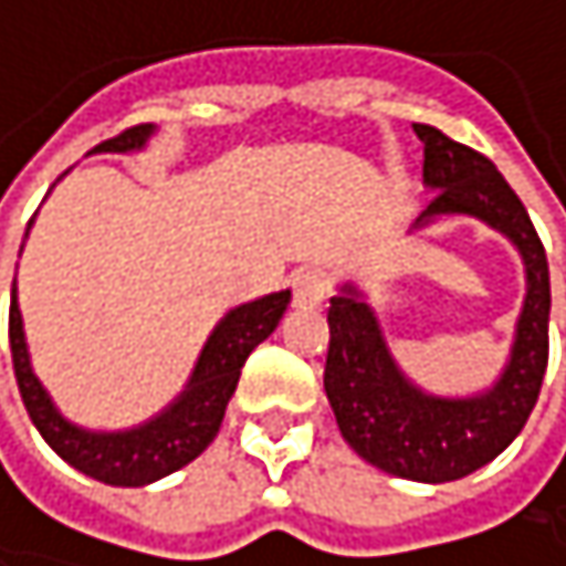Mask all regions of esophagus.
Returning a JSON list of instances; mask_svg holds the SVG:
<instances>
[{"mask_svg": "<svg viewBox=\"0 0 566 566\" xmlns=\"http://www.w3.org/2000/svg\"><path fill=\"white\" fill-rule=\"evenodd\" d=\"M292 292H295V308H318L332 292V274L325 268H302L292 277Z\"/></svg>", "mask_w": 566, "mask_h": 566, "instance_id": "obj_1", "label": "esophagus"}]
</instances>
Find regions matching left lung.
<instances>
[{
    "instance_id": "obj_1",
    "label": "left lung",
    "mask_w": 566,
    "mask_h": 566,
    "mask_svg": "<svg viewBox=\"0 0 566 566\" xmlns=\"http://www.w3.org/2000/svg\"><path fill=\"white\" fill-rule=\"evenodd\" d=\"M415 132L424 145V181L438 188L421 218H484L524 254L527 302L517 322L511 365L494 391L481 398H428L401 378L388 358L375 315L355 298L352 289H345L328 308L332 342L325 361V391L342 438L355 454L395 478L444 484L494 461L527 424L551 352V274L537 228L494 161L448 138L434 125L415 122Z\"/></svg>"
}]
</instances>
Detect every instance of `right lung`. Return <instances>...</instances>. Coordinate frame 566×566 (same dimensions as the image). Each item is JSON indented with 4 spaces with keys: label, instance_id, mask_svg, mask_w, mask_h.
I'll return each mask as SVG.
<instances>
[{
    "label": "right lung",
    "instance_id": "obj_1",
    "mask_svg": "<svg viewBox=\"0 0 566 566\" xmlns=\"http://www.w3.org/2000/svg\"><path fill=\"white\" fill-rule=\"evenodd\" d=\"M151 125H132L118 132L115 138L95 145V151H132L148 138ZM292 302V292H274L268 298H258L251 305L234 308L208 338L201 361L195 368L191 388L181 395L178 405H171L161 418L122 431V434H88L69 424L42 391L39 378L29 368V352L22 338V318L15 305V281H12V305H9V348H12V368L19 381L22 405L45 438V444L69 461L75 471L115 484V488H142L151 484L188 461H195L218 434L224 421V408L234 395V385L241 378L244 358L277 328Z\"/></svg>",
    "mask_w": 566,
    "mask_h": 566
}]
</instances>
